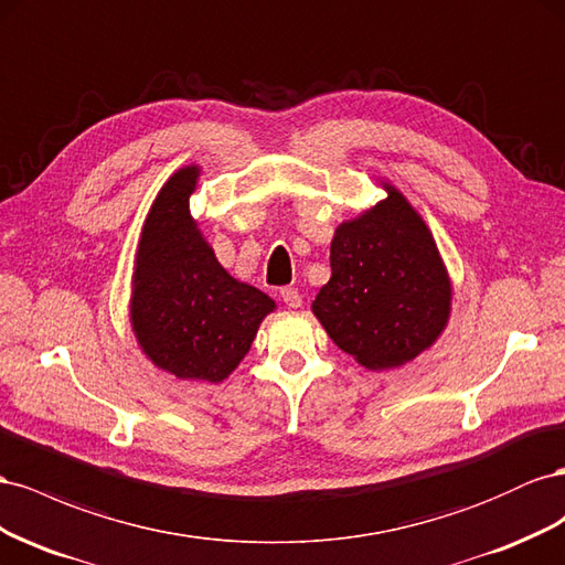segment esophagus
Masks as SVG:
<instances>
[{
	"instance_id": "34e87169",
	"label": "esophagus",
	"mask_w": 565,
	"mask_h": 565,
	"mask_svg": "<svg viewBox=\"0 0 565 565\" xmlns=\"http://www.w3.org/2000/svg\"><path fill=\"white\" fill-rule=\"evenodd\" d=\"M281 300L286 302V308H291V310H296L302 305V296L296 291V288H281Z\"/></svg>"
}]
</instances>
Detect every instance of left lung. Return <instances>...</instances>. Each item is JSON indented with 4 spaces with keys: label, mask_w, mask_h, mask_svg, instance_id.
Instances as JSON below:
<instances>
[{
    "label": "left lung",
    "mask_w": 565,
    "mask_h": 565,
    "mask_svg": "<svg viewBox=\"0 0 565 565\" xmlns=\"http://www.w3.org/2000/svg\"><path fill=\"white\" fill-rule=\"evenodd\" d=\"M385 199L338 224L331 279L312 312L331 341L369 372L412 362L433 348L452 315V279L433 232L393 182Z\"/></svg>",
    "instance_id": "8db88e82"
}]
</instances>
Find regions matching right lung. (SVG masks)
I'll use <instances>...</instances> for the list:
<instances>
[{
  "label": "right lung",
  "mask_w": 565,
  "mask_h": 565,
  "mask_svg": "<svg viewBox=\"0 0 565 565\" xmlns=\"http://www.w3.org/2000/svg\"><path fill=\"white\" fill-rule=\"evenodd\" d=\"M201 172L196 163L174 170L156 193L139 234L127 308L137 345L156 369L180 381L222 383L277 302L234 279L191 217L189 199Z\"/></svg>",
  "instance_id": "right-lung-1"
}]
</instances>
